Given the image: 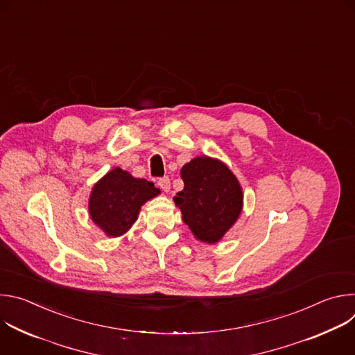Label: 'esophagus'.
<instances>
[{
	"instance_id": "34e87169",
	"label": "esophagus",
	"mask_w": 355,
	"mask_h": 355,
	"mask_svg": "<svg viewBox=\"0 0 355 355\" xmlns=\"http://www.w3.org/2000/svg\"><path fill=\"white\" fill-rule=\"evenodd\" d=\"M157 185L164 191V192H168L170 191V187H171V182H170V178L168 177H163L157 181Z\"/></svg>"
}]
</instances>
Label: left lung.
Instances as JSON below:
<instances>
[{
    "mask_svg": "<svg viewBox=\"0 0 355 355\" xmlns=\"http://www.w3.org/2000/svg\"><path fill=\"white\" fill-rule=\"evenodd\" d=\"M184 189L174 196L182 220L204 243H218L243 209L239 180L220 160L199 156L181 168Z\"/></svg>",
    "mask_w": 355,
    "mask_h": 355,
    "instance_id": "obj_1",
    "label": "left lung"
}]
</instances>
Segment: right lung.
<instances>
[{
	"instance_id": "right-lung-1",
	"label": "right lung",
	"mask_w": 355,
	"mask_h": 355,
	"mask_svg": "<svg viewBox=\"0 0 355 355\" xmlns=\"http://www.w3.org/2000/svg\"><path fill=\"white\" fill-rule=\"evenodd\" d=\"M160 193V189L143 178H135L116 167L92 188L88 212L92 222L110 237L125 234L136 222L143 204Z\"/></svg>"
}]
</instances>
